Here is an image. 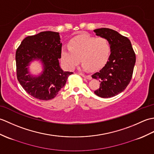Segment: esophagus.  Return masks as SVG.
<instances>
[{
  "label": "esophagus",
  "instance_id": "34e87169",
  "mask_svg": "<svg viewBox=\"0 0 154 154\" xmlns=\"http://www.w3.org/2000/svg\"><path fill=\"white\" fill-rule=\"evenodd\" d=\"M81 76L82 77H83L84 78H86L87 79H89V80H91V79H92V77H91L90 75H84V74H82V73H81L80 74Z\"/></svg>",
  "mask_w": 154,
  "mask_h": 154
}]
</instances>
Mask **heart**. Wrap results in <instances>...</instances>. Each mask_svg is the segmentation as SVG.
Wrapping results in <instances>:
<instances>
[{"label":"heart","instance_id":"1","mask_svg":"<svg viewBox=\"0 0 154 154\" xmlns=\"http://www.w3.org/2000/svg\"><path fill=\"white\" fill-rule=\"evenodd\" d=\"M110 54V44L107 39L82 35L72 39L70 46H62L61 59L62 63L68 69H73L81 58L83 69L96 71L105 65Z\"/></svg>","mask_w":154,"mask_h":154}]
</instances>
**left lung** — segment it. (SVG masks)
Listing matches in <instances>:
<instances>
[{"instance_id":"1","label":"left lung","mask_w":154,"mask_h":154,"mask_svg":"<svg viewBox=\"0 0 154 154\" xmlns=\"http://www.w3.org/2000/svg\"><path fill=\"white\" fill-rule=\"evenodd\" d=\"M97 35L107 39L110 44V55L105 65L92 75L99 81L100 87L94 91L97 96L110 98L126 89L131 81L136 63V54L128 38L110 28L94 30Z\"/></svg>"}]
</instances>
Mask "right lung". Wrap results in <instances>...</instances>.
<instances>
[{"label":"right lung","mask_w":154,"mask_h":154,"mask_svg":"<svg viewBox=\"0 0 154 154\" xmlns=\"http://www.w3.org/2000/svg\"><path fill=\"white\" fill-rule=\"evenodd\" d=\"M62 44L59 32H42L25 38L16 51V75L20 84L35 99L51 100L66 83L72 72L63 71L59 63ZM40 59L44 65L42 73L38 77L29 74V62Z\"/></svg>","instance_id":"add662e5"}]
</instances>
